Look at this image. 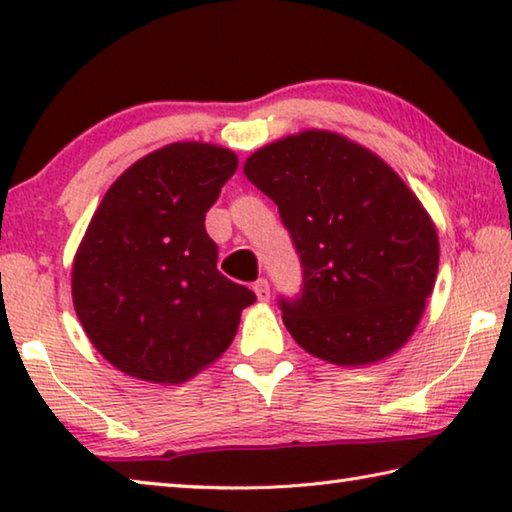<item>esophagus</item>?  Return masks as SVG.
I'll return each mask as SVG.
<instances>
[{
    "mask_svg": "<svg viewBox=\"0 0 512 512\" xmlns=\"http://www.w3.org/2000/svg\"><path fill=\"white\" fill-rule=\"evenodd\" d=\"M253 291L259 302H268V298H271V287H268L266 280H257L253 284Z\"/></svg>",
    "mask_w": 512,
    "mask_h": 512,
    "instance_id": "esophagus-1",
    "label": "esophagus"
}]
</instances>
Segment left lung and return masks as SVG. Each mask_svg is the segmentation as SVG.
Returning <instances> with one entry per match:
<instances>
[{"instance_id":"1","label":"left lung","mask_w":512,"mask_h":512,"mask_svg":"<svg viewBox=\"0 0 512 512\" xmlns=\"http://www.w3.org/2000/svg\"><path fill=\"white\" fill-rule=\"evenodd\" d=\"M246 178L275 201L305 289L280 300L302 350L368 366L411 339L433 293L438 232L409 185L366 146L309 128L257 149Z\"/></svg>"}]
</instances>
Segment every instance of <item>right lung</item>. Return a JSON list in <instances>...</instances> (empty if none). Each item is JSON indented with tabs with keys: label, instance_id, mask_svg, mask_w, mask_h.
<instances>
[{
	"label": "right lung",
	"instance_id": "obj_1",
	"mask_svg": "<svg viewBox=\"0 0 512 512\" xmlns=\"http://www.w3.org/2000/svg\"><path fill=\"white\" fill-rule=\"evenodd\" d=\"M235 151L173 142L110 185L72 264L83 332L117 370L183 384L230 348L248 287L216 268L205 212L237 171Z\"/></svg>",
	"mask_w": 512,
	"mask_h": 512
}]
</instances>
